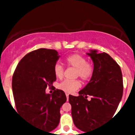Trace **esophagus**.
<instances>
[{
    "label": "esophagus",
    "instance_id": "obj_1",
    "mask_svg": "<svg viewBox=\"0 0 135 135\" xmlns=\"http://www.w3.org/2000/svg\"><path fill=\"white\" fill-rule=\"evenodd\" d=\"M65 95H66V97H67V101H68L69 100V94L65 93Z\"/></svg>",
    "mask_w": 135,
    "mask_h": 135
}]
</instances>
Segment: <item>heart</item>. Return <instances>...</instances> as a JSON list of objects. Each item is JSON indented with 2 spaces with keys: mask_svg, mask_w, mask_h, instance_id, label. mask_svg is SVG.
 Segmentation results:
<instances>
[{
  "mask_svg": "<svg viewBox=\"0 0 135 135\" xmlns=\"http://www.w3.org/2000/svg\"><path fill=\"white\" fill-rule=\"evenodd\" d=\"M66 63L70 66L76 68V75L82 80H88L91 77L93 68L90 64L87 63L84 57L78 54H74L69 56L66 59ZM55 76L57 78H61L64 76V68L60 64L57 63L53 68ZM81 86V82L78 80H64L58 85V88L67 93H73Z\"/></svg>",
  "mask_w": 135,
  "mask_h": 135,
  "instance_id": "heart-1",
  "label": "heart"
}]
</instances>
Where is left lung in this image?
I'll list each match as a JSON object with an SVG mask.
<instances>
[{
  "label": "left lung",
  "mask_w": 135,
  "mask_h": 135,
  "mask_svg": "<svg viewBox=\"0 0 135 135\" xmlns=\"http://www.w3.org/2000/svg\"><path fill=\"white\" fill-rule=\"evenodd\" d=\"M86 55L93 63V72L89 83L78 92L69 95L71 116L75 126L84 132L98 128L115 114L123 94L121 69L105 53L90 50ZM92 96L88 101L87 96Z\"/></svg>",
  "instance_id": "8db88e82"
}]
</instances>
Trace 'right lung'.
I'll use <instances>...</instances> for the list:
<instances>
[{
  "mask_svg": "<svg viewBox=\"0 0 135 135\" xmlns=\"http://www.w3.org/2000/svg\"><path fill=\"white\" fill-rule=\"evenodd\" d=\"M60 55L57 51L39 49L21 59L12 79V89L19 114L27 120L51 132L58 126L60 108L67 99L63 90L46 93L56 80L53 68Z\"/></svg>",
  "mask_w": 135,
  "mask_h": 135,
  "instance_id": "1",
  "label": "right lung"
}]
</instances>
